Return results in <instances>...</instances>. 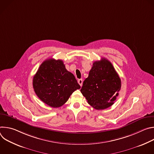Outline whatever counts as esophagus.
<instances>
[{
  "label": "esophagus",
  "instance_id": "1",
  "mask_svg": "<svg viewBox=\"0 0 154 154\" xmlns=\"http://www.w3.org/2000/svg\"><path fill=\"white\" fill-rule=\"evenodd\" d=\"M78 83L80 85V86L82 87V85H83V80H82V79H79L78 80Z\"/></svg>",
  "mask_w": 154,
  "mask_h": 154
}]
</instances>
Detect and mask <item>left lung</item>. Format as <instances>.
I'll return each mask as SVG.
<instances>
[{
	"mask_svg": "<svg viewBox=\"0 0 154 154\" xmlns=\"http://www.w3.org/2000/svg\"><path fill=\"white\" fill-rule=\"evenodd\" d=\"M121 87V79L113 66L108 60L102 58L93 64L80 91L91 106L103 109L114 103Z\"/></svg>",
	"mask_w": 154,
	"mask_h": 154,
	"instance_id": "8db88e82",
	"label": "left lung"
}]
</instances>
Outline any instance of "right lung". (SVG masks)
<instances>
[{
    "mask_svg": "<svg viewBox=\"0 0 154 154\" xmlns=\"http://www.w3.org/2000/svg\"><path fill=\"white\" fill-rule=\"evenodd\" d=\"M33 87L40 100L53 108L64 105L74 91L80 88L63 61L53 58L45 60L40 65L33 77Z\"/></svg>",
    "mask_w": 154,
    "mask_h": 154,
    "instance_id": "1",
    "label": "right lung"
}]
</instances>
